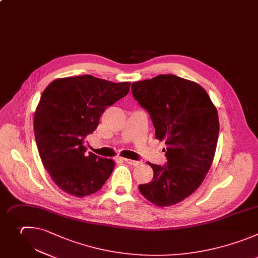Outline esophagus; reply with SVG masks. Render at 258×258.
<instances>
[{"label": "esophagus", "instance_id": "obj_1", "mask_svg": "<svg viewBox=\"0 0 258 258\" xmlns=\"http://www.w3.org/2000/svg\"><path fill=\"white\" fill-rule=\"evenodd\" d=\"M122 161L125 162V163H127V164H129V165H131V166H137V165H139V162H138V161H133V160H129V159H122Z\"/></svg>", "mask_w": 258, "mask_h": 258}]
</instances>
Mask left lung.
<instances>
[{
	"mask_svg": "<svg viewBox=\"0 0 258 258\" xmlns=\"http://www.w3.org/2000/svg\"><path fill=\"white\" fill-rule=\"evenodd\" d=\"M131 89L148 112L156 138L167 144L166 165L148 163L152 181L138 188L157 207H170L190 196L209 173L220 131L218 111L203 87L173 74L134 82Z\"/></svg>",
	"mask_w": 258,
	"mask_h": 258,
	"instance_id": "left-lung-1",
	"label": "left lung"
}]
</instances>
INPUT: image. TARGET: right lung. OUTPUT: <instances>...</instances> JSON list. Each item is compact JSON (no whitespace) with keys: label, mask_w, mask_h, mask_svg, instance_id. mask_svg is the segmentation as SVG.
I'll list each match as a JSON object with an SVG mask.
<instances>
[{"label":"right lung","mask_w":258,"mask_h":258,"mask_svg":"<svg viewBox=\"0 0 258 258\" xmlns=\"http://www.w3.org/2000/svg\"><path fill=\"white\" fill-rule=\"evenodd\" d=\"M130 84L82 75L56 79L43 90L34 113V136L43 167L64 192L93 194L111 176L115 162L92 152L86 156L83 142L107 107L127 95Z\"/></svg>","instance_id":"right-lung-1"}]
</instances>
